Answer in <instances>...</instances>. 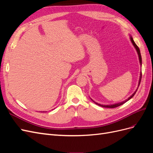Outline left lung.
<instances>
[{"mask_svg": "<svg viewBox=\"0 0 153 153\" xmlns=\"http://www.w3.org/2000/svg\"><path fill=\"white\" fill-rule=\"evenodd\" d=\"M130 39H131V43H132V44L133 45V46L134 47H135V49H136V50H137V53H138V57H139V61H140V65H142V57H141V54H140V49H139V48L138 47V46L135 44V43L134 42V41H133V38H130ZM141 78H142V72L140 73V79H139V82H138V86L140 85V82H141ZM137 89L136 90V91L134 92V93L130 96V97H129V98L126 100H125V101H123V102H121V103H116V104H114V105H101V104H99V103H96V102H94L96 104V105H99V106H103V107H105V108H115V107H117V106H120V105H123L124 103H125L126 102V101H128V100H130L131 98H132L133 97V96L135 94V93H136V92H137Z\"/></svg>", "mask_w": 153, "mask_h": 153, "instance_id": "obj_1", "label": "left lung"}]
</instances>
